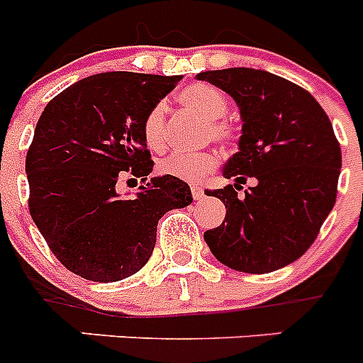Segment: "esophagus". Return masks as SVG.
I'll use <instances>...</instances> for the list:
<instances>
[{"label":"esophagus","mask_w":363,"mask_h":363,"mask_svg":"<svg viewBox=\"0 0 363 363\" xmlns=\"http://www.w3.org/2000/svg\"><path fill=\"white\" fill-rule=\"evenodd\" d=\"M191 192H192V198H194V200H201V198L205 196V194H203V189L198 187V185H192Z\"/></svg>","instance_id":"1"}]
</instances>
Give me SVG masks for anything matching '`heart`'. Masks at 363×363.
Masks as SVG:
<instances>
[{
	"label": "heart",
	"mask_w": 363,
	"mask_h": 363,
	"mask_svg": "<svg viewBox=\"0 0 363 363\" xmlns=\"http://www.w3.org/2000/svg\"><path fill=\"white\" fill-rule=\"evenodd\" d=\"M179 104L200 114L203 120L209 121L207 136L220 142L221 145H233L236 140V130L229 121L221 120L229 111V101L225 94L218 91L216 86L207 83H194L185 86L179 92ZM165 116L167 105L163 101L152 105L143 120V138L149 149H165ZM218 158L213 152H191V154H171L158 162V172L172 178L196 182L216 167Z\"/></svg>",
	"instance_id": "1"
}]
</instances>
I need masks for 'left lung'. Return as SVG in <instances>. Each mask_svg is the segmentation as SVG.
Here are the masks:
<instances>
[{"label": "left lung", "instance_id": "8db88e82", "mask_svg": "<svg viewBox=\"0 0 363 363\" xmlns=\"http://www.w3.org/2000/svg\"><path fill=\"white\" fill-rule=\"evenodd\" d=\"M196 78L233 96L243 121L240 152L223 167L236 184L205 191L227 209L205 242L234 271L265 274L293 264L335 207L342 150L331 121L306 89L277 74L236 67ZM249 177L255 187L240 197Z\"/></svg>", "mask_w": 363, "mask_h": 363}]
</instances>
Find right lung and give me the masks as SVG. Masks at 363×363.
Masks as SVG:
<instances>
[{"label":"right lung","instance_id":"1","mask_svg":"<svg viewBox=\"0 0 363 363\" xmlns=\"http://www.w3.org/2000/svg\"><path fill=\"white\" fill-rule=\"evenodd\" d=\"M179 79L94 74L67 86L41 112L25 162L28 211L74 274L104 284L130 277L152 255L160 218L192 203L191 187L172 176L152 178L130 200L116 192L125 176L145 182L152 172L143 120Z\"/></svg>","mask_w":363,"mask_h":363}]
</instances>
